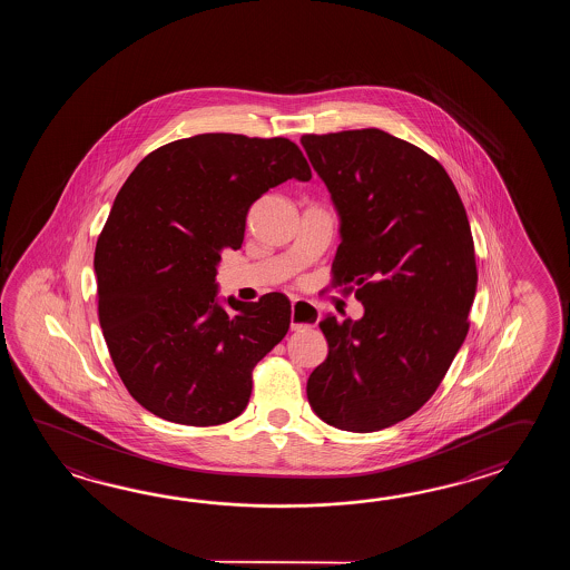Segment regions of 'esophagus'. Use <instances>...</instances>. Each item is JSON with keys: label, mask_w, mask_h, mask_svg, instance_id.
Segmentation results:
<instances>
[{"label": "esophagus", "mask_w": 570, "mask_h": 570, "mask_svg": "<svg viewBox=\"0 0 570 570\" xmlns=\"http://www.w3.org/2000/svg\"><path fill=\"white\" fill-rule=\"evenodd\" d=\"M320 320V309L314 303L293 299L291 302V330L315 326Z\"/></svg>", "instance_id": "obj_1"}]
</instances>
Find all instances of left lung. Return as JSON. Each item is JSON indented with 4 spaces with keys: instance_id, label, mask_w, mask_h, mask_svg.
<instances>
[{
    "instance_id": "left-lung-1",
    "label": "left lung",
    "mask_w": 570,
    "mask_h": 570,
    "mask_svg": "<svg viewBox=\"0 0 570 570\" xmlns=\"http://www.w3.org/2000/svg\"><path fill=\"white\" fill-rule=\"evenodd\" d=\"M338 209L332 287L354 291L358 322L327 315V358L307 379L326 424L376 432L434 395L469 332L474 244L461 195L422 148L364 128L303 134Z\"/></svg>"
}]
</instances>
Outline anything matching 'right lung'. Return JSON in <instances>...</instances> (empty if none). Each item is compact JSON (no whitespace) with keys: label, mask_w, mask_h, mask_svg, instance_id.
Here are the masks:
<instances>
[{"label":"right lung","mask_w":570,"mask_h":570,"mask_svg":"<svg viewBox=\"0 0 570 570\" xmlns=\"http://www.w3.org/2000/svg\"><path fill=\"white\" fill-rule=\"evenodd\" d=\"M312 169L289 138L197 134L153 150L114 199L97 238V315L128 393L175 424H226L250 400L253 368L291 324L283 293L216 299L219 256L246 214Z\"/></svg>","instance_id":"obj_1"}]
</instances>
